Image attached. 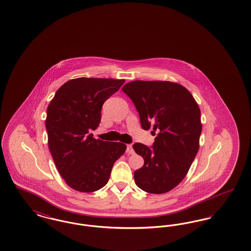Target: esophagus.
I'll return each mask as SVG.
<instances>
[{"mask_svg":"<svg viewBox=\"0 0 251 251\" xmlns=\"http://www.w3.org/2000/svg\"><path fill=\"white\" fill-rule=\"evenodd\" d=\"M126 152L127 153H129V154H133V149H132V146H131V144H128L127 146H126Z\"/></svg>","mask_w":251,"mask_h":251,"instance_id":"obj_1","label":"esophagus"}]
</instances>
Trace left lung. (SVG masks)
<instances>
[{"label":"left lung","mask_w":251,"mask_h":251,"mask_svg":"<svg viewBox=\"0 0 251 251\" xmlns=\"http://www.w3.org/2000/svg\"><path fill=\"white\" fill-rule=\"evenodd\" d=\"M122 90L132 100L144 130L158 131L151 148L132 146L144 159L143 167L134 171V181L151 194L170 191L184 179L199 151L200 107L184 86L172 82L133 81Z\"/></svg>","instance_id":"left-lung-1"}]
</instances>
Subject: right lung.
<instances>
[{"label": "right lung", "instance_id": "obj_1", "mask_svg": "<svg viewBox=\"0 0 251 251\" xmlns=\"http://www.w3.org/2000/svg\"><path fill=\"white\" fill-rule=\"evenodd\" d=\"M124 80L77 78L56 91L47 109L46 129L50 154L67 184L76 191L90 193L109 180L115 162L126 145L95 139L101 107Z\"/></svg>", "mask_w": 251, "mask_h": 251}]
</instances>
